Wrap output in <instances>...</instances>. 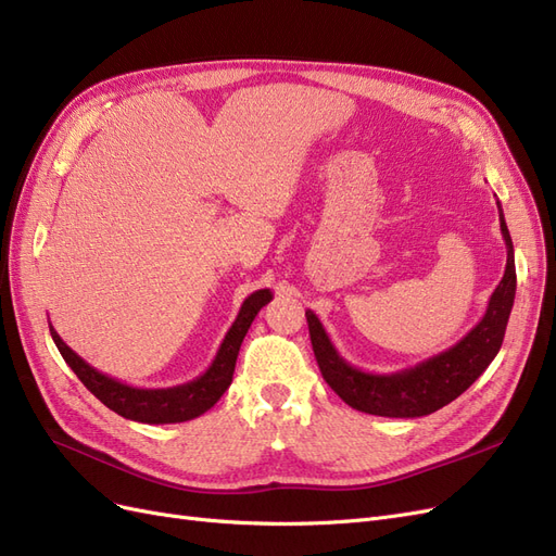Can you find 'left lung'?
<instances>
[{
    "label": "left lung",
    "mask_w": 556,
    "mask_h": 556,
    "mask_svg": "<svg viewBox=\"0 0 556 556\" xmlns=\"http://www.w3.org/2000/svg\"><path fill=\"white\" fill-rule=\"evenodd\" d=\"M498 220L508 250L506 274H503L496 290L492 292L480 323L457 345L439 352V355L396 374L362 371V368L348 364L339 355V350L333 348L317 315L306 311L311 343L319 371H323L327 384L348 406L380 417H422L447 406L450 401L464 394L484 374V368L492 364L501 350L517 290L515 250L501 204Z\"/></svg>",
    "instance_id": "obj_1"
}]
</instances>
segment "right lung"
<instances>
[{"mask_svg": "<svg viewBox=\"0 0 556 556\" xmlns=\"http://www.w3.org/2000/svg\"><path fill=\"white\" fill-rule=\"evenodd\" d=\"M271 299V290L252 292L243 301L237 319H233V325L229 327L213 364L206 368V374H201L199 378L185 384L166 387V390H139V387L115 380L102 371H97V368L90 366L86 359H80L76 352L60 339V333L53 327H50V336H53L60 355L72 366V371L78 376V380L113 413L146 425L188 422V419H194L199 415H204L208 408H213L217 399L227 392L241 343L252 325V319H255L262 306H266Z\"/></svg>", "mask_w": 556, "mask_h": 556, "instance_id": "right-lung-1", "label": "right lung"}]
</instances>
